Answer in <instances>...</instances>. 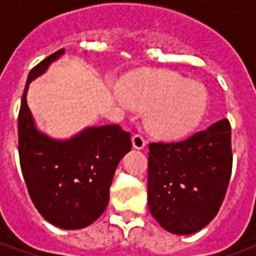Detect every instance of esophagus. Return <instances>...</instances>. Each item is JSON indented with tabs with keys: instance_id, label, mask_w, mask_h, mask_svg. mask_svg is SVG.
I'll list each match as a JSON object with an SVG mask.
<instances>
[{
	"instance_id": "esophagus-1",
	"label": "esophagus",
	"mask_w": 256,
	"mask_h": 256,
	"mask_svg": "<svg viewBox=\"0 0 256 256\" xmlns=\"http://www.w3.org/2000/svg\"><path fill=\"white\" fill-rule=\"evenodd\" d=\"M132 140H133V146L136 150H142L145 145H146V140H145L144 134L136 133Z\"/></svg>"
}]
</instances>
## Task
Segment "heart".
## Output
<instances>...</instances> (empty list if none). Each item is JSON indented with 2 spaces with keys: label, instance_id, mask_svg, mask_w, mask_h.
<instances>
[{
  "label": "heart",
  "instance_id": "b5f03b06",
  "mask_svg": "<svg viewBox=\"0 0 256 256\" xmlns=\"http://www.w3.org/2000/svg\"><path fill=\"white\" fill-rule=\"evenodd\" d=\"M120 100L148 110V123L156 133L181 137L202 122L207 110V92L193 80L172 72L128 78L120 84Z\"/></svg>",
  "mask_w": 256,
  "mask_h": 256
}]
</instances>
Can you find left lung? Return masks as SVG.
Here are the masks:
<instances>
[{"label":"left lung","mask_w":256,"mask_h":256,"mask_svg":"<svg viewBox=\"0 0 256 256\" xmlns=\"http://www.w3.org/2000/svg\"><path fill=\"white\" fill-rule=\"evenodd\" d=\"M230 140L222 119L182 141L150 142L148 206L162 228L190 234L214 220L230 181Z\"/></svg>","instance_id":"left-lung-1"}]
</instances>
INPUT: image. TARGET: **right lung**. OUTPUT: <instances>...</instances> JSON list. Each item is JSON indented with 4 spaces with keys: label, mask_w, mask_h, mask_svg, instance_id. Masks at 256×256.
Returning a JSON list of instances; mask_svg holds the SVG:
<instances>
[{
    "label": "right lung",
    "mask_w": 256,
    "mask_h": 256,
    "mask_svg": "<svg viewBox=\"0 0 256 256\" xmlns=\"http://www.w3.org/2000/svg\"><path fill=\"white\" fill-rule=\"evenodd\" d=\"M64 53L60 49L28 74L20 102L18 132L22 172L40 214L62 229H82L100 216L110 200V186L119 162L132 150L130 133L119 124L88 128L66 141L41 133L27 106L32 79Z\"/></svg>",
    "instance_id": "obj_1"
}]
</instances>
